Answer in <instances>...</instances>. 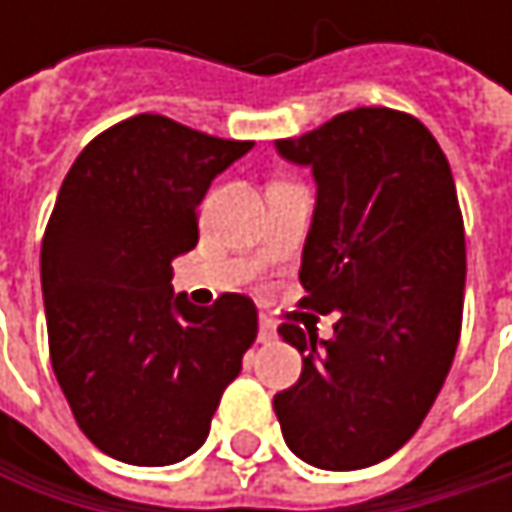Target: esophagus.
Returning a JSON list of instances; mask_svg holds the SVG:
<instances>
[{"instance_id":"1","label":"esophagus","mask_w":512,"mask_h":512,"mask_svg":"<svg viewBox=\"0 0 512 512\" xmlns=\"http://www.w3.org/2000/svg\"><path fill=\"white\" fill-rule=\"evenodd\" d=\"M257 338H260V344H269V341H275V320L272 317H260V329H257Z\"/></svg>"}]
</instances>
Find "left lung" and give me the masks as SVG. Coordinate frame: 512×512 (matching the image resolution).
Listing matches in <instances>:
<instances>
[{"mask_svg": "<svg viewBox=\"0 0 512 512\" xmlns=\"http://www.w3.org/2000/svg\"><path fill=\"white\" fill-rule=\"evenodd\" d=\"M278 151L317 177L299 305L335 311L338 323L332 341L278 326L305 358L272 406L299 460L367 468L415 436L460 344L465 231L454 174L415 115L385 106L341 112L278 139Z\"/></svg>", "mask_w": 512, "mask_h": 512, "instance_id": "8db88e82", "label": "left lung"}]
</instances>
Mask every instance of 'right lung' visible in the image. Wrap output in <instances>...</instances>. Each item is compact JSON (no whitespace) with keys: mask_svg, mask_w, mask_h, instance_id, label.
<instances>
[{"mask_svg":"<svg viewBox=\"0 0 512 512\" xmlns=\"http://www.w3.org/2000/svg\"><path fill=\"white\" fill-rule=\"evenodd\" d=\"M255 142L133 115L70 165L41 246L55 379L94 448L130 465L195 454L257 338V308H210L171 290V260L198 243V204Z\"/></svg>","mask_w":512,"mask_h":512,"instance_id":"1","label":"right lung"}]
</instances>
